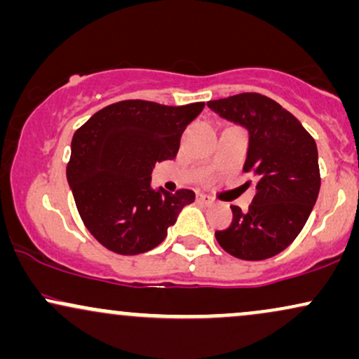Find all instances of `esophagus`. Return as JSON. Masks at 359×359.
Here are the masks:
<instances>
[{
    "mask_svg": "<svg viewBox=\"0 0 359 359\" xmlns=\"http://www.w3.org/2000/svg\"><path fill=\"white\" fill-rule=\"evenodd\" d=\"M197 199H199L201 203H203V204H208V205L214 204V199H212V197L205 196V194H199V196H197Z\"/></svg>",
    "mask_w": 359,
    "mask_h": 359,
    "instance_id": "esophagus-1",
    "label": "esophagus"
}]
</instances>
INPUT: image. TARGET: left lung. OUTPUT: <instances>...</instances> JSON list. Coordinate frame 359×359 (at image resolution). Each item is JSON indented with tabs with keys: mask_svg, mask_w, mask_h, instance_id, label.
Segmentation results:
<instances>
[{
	"mask_svg": "<svg viewBox=\"0 0 359 359\" xmlns=\"http://www.w3.org/2000/svg\"><path fill=\"white\" fill-rule=\"evenodd\" d=\"M208 106L248 131L243 170L257 179V196L248 211L231 205V226L216 231V240L236 258L258 262L275 257L302 231L319 196L314 138L294 114L258 93L209 101Z\"/></svg>",
	"mask_w": 359,
	"mask_h": 359,
	"instance_id": "8db88e82",
	"label": "left lung"
}]
</instances>
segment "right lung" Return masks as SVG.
<instances>
[{
    "label": "right lung",
    "instance_id": "1",
    "mask_svg": "<svg viewBox=\"0 0 359 359\" xmlns=\"http://www.w3.org/2000/svg\"><path fill=\"white\" fill-rule=\"evenodd\" d=\"M204 102L163 106L121 101L93 114L74 133L67 182L81 219L104 248L140 255L165 240L196 194L151 187L156 162L179 151L185 126Z\"/></svg>",
    "mask_w": 359,
    "mask_h": 359
}]
</instances>
